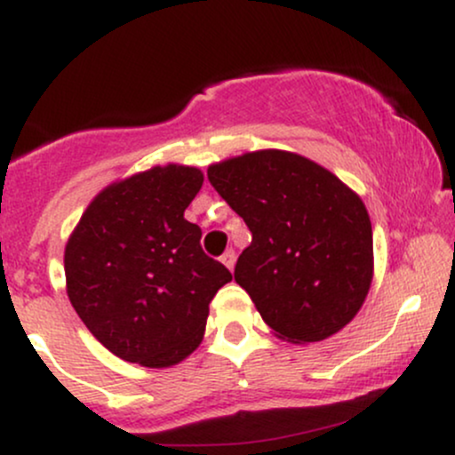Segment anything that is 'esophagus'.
Instances as JSON below:
<instances>
[{
	"instance_id": "obj_1",
	"label": "esophagus",
	"mask_w": 455,
	"mask_h": 455,
	"mask_svg": "<svg viewBox=\"0 0 455 455\" xmlns=\"http://www.w3.org/2000/svg\"><path fill=\"white\" fill-rule=\"evenodd\" d=\"M235 259H237V257H235V250H227V252L222 254L220 260H222L224 265H227L228 269H233L235 267Z\"/></svg>"
}]
</instances>
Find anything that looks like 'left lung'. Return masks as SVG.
Wrapping results in <instances>:
<instances>
[{"label":"left lung","mask_w":455,"mask_h":455,"mask_svg":"<svg viewBox=\"0 0 455 455\" xmlns=\"http://www.w3.org/2000/svg\"><path fill=\"white\" fill-rule=\"evenodd\" d=\"M212 186L252 233L235 282L280 340H325L362 310L374 278L362 196L318 162L284 149L213 162Z\"/></svg>","instance_id":"left-lung-1"}]
</instances>
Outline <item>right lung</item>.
Listing matches in <instances>:
<instances>
[{"instance_id":"add662e5","label":"right lung","mask_w":455,"mask_h":455,"mask_svg":"<svg viewBox=\"0 0 455 455\" xmlns=\"http://www.w3.org/2000/svg\"><path fill=\"white\" fill-rule=\"evenodd\" d=\"M203 180L196 166L169 162L113 181L66 242L68 299L96 340L130 363L184 362L203 342L213 295L233 280L184 218Z\"/></svg>"}]
</instances>
